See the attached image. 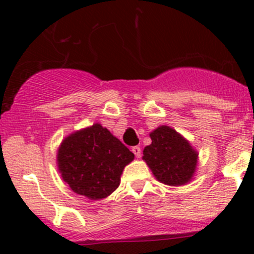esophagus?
<instances>
[{"mask_svg":"<svg viewBox=\"0 0 254 254\" xmlns=\"http://www.w3.org/2000/svg\"><path fill=\"white\" fill-rule=\"evenodd\" d=\"M131 151L134 152V155L136 156V157H141V148H140L139 146H134V147L131 148Z\"/></svg>","mask_w":254,"mask_h":254,"instance_id":"esophagus-1","label":"esophagus"}]
</instances>
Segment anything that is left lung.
<instances>
[{
  "mask_svg": "<svg viewBox=\"0 0 254 254\" xmlns=\"http://www.w3.org/2000/svg\"><path fill=\"white\" fill-rule=\"evenodd\" d=\"M152 143L143 148V160L156 178L168 186H182L190 181L198 153L176 130L160 127L150 134Z\"/></svg>",
  "mask_w": 254,
  "mask_h": 254,
  "instance_id": "8db88e82",
  "label": "left lung"
}]
</instances>
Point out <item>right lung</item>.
Returning a JSON list of instances; mask_svg holds the SVG:
<instances>
[{
  "label": "right lung",
  "mask_w": 254,
  "mask_h": 254,
  "mask_svg": "<svg viewBox=\"0 0 254 254\" xmlns=\"http://www.w3.org/2000/svg\"><path fill=\"white\" fill-rule=\"evenodd\" d=\"M134 153L99 124L66 137L58 153L63 179L75 193L103 199L120 183V176Z\"/></svg>",
  "instance_id": "right-lung-1"
}]
</instances>
